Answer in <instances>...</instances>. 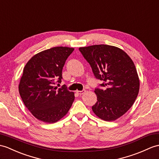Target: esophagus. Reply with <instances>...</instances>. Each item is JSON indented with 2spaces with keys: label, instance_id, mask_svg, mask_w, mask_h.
Segmentation results:
<instances>
[{
  "label": "esophagus",
  "instance_id": "obj_1",
  "mask_svg": "<svg viewBox=\"0 0 159 159\" xmlns=\"http://www.w3.org/2000/svg\"><path fill=\"white\" fill-rule=\"evenodd\" d=\"M85 92H86L85 90H83V91H76V93L78 94V95H81L84 94V93H85Z\"/></svg>",
  "mask_w": 159,
  "mask_h": 159
}]
</instances>
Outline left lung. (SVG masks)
Masks as SVG:
<instances>
[{
    "instance_id": "8db88e82",
    "label": "left lung",
    "mask_w": 159,
    "mask_h": 159,
    "mask_svg": "<svg viewBox=\"0 0 159 159\" xmlns=\"http://www.w3.org/2000/svg\"><path fill=\"white\" fill-rule=\"evenodd\" d=\"M96 79L104 80L103 89H95L97 102L94 114L106 121H113L126 113L134 104L139 90L137 70L131 57L119 47L95 45L80 47Z\"/></svg>"
}]
</instances>
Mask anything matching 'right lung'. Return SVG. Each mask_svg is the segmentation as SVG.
I'll return each mask as SVG.
<instances>
[{"label": "right lung", "instance_id": "add662e5", "mask_svg": "<svg viewBox=\"0 0 159 159\" xmlns=\"http://www.w3.org/2000/svg\"><path fill=\"white\" fill-rule=\"evenodd\" d=\"M74 48L55 47L32 57L24 68L19 92L24 105L38 120L53 123L62 119L75 100V93L64 87H54L61 83L62 69Z\"/></svg>", "mask_w": 159, "mask_h": 159}]
</instances>
